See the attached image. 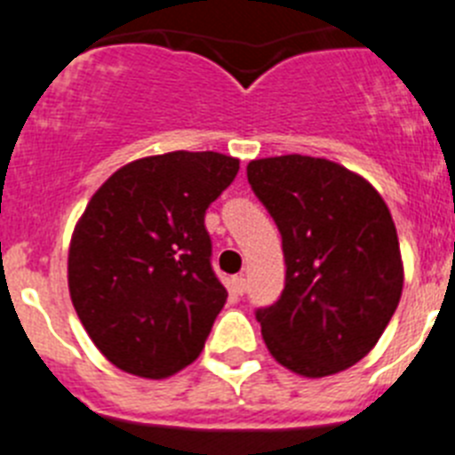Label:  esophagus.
<instances>
[{
    "mask_svg": "<svg viewBox=\"0 0 455 455\" xmlns=\"http://www.w3.org/2000/svg\"><path fill=\"white\" fill-rule=\"evenodd\" d=\"M230 290L235 294H243V292H246V278H243V275H232Z\"/></svg>",
    "mask_w": 455,
    "mask_h": 455,
    "instance_id": "1",
    "label": "esophagus"
}]
</instances>
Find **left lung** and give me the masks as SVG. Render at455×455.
<instances>
[{
    "mask_svg": "<svg viewBox=\"0 0 455 455\" xmlns=\"http://www.w3.org/2000/svg\"><path fill=\"white\" fill-rule=\"evenodd\" d=\"M246 174L278 225L287 267L281 299L255 313L271 356L304 378L355 366L403 294L389 207L363 177L327 158H258Z\"/></svg>",
    "mask_w": 455,
    "mask_h": 455,
    "instance_id": "left-lung-1",
    "label": "left lung"
}]
</instances>
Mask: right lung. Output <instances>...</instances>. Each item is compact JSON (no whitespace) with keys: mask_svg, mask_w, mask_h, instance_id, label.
<instances>
[{"mask_svg":"<svg viewBox=\"0 0 455 455\" xmlns=\"http://www.w3.org/2000/svg\"><path fill=\"white\" fill-rule=\"evenodd\" d=\"M239 172L219 151H170L116 170L77 220L68 292L100 355L147 379L200 356L228 299L212 269L209 204Z\"/></svg>","mask_w":455,"mask_h":455,"instance_id":"right-lung-1","label":"right lung"}]
</instances>
